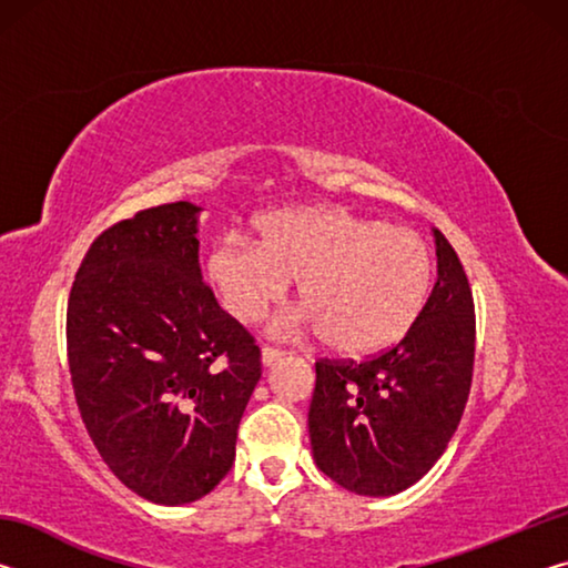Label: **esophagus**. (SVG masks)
I'll list each match as a JSON object with an SVG mask.
<instances>
[{
	"label": "esophagus",
	"mask_w": 568,
	"mask_h": 568,
	"mask_svg": "<svg viewBox=\"0 0 568 568\" xmlns=\"http://www.w3.org/2000/svg\"><path fill=\"white\" fill-rule=\"evenodd\" d=\"M283 358H285V351H281V348H273V345H263V348H261L263 365H273V363L283 361Z\"/></svg>",
	"instance_id": "esophagus-1"
}]
</instances>
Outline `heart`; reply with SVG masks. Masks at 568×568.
I'll return each mask as SVG.
<instances>
[{
	"mask_svg": "<svg viewBox=\"0 0 568 568\" xmlns=\"http://www.w3.org/2000/svg\"><path fill=\"white\" fill-rule=\"evenodd\" d=\"M215 240L207 281L225 311L253 323L297 281L301 321L338 355H373L418 321L434 283V253L406 227L338 207H291Z\"/></svg>",
	"mask_w": 568,
	"mask_h": 568,
	"instance_id": "obj_1",
	"label": "heart"
}]
</instances>
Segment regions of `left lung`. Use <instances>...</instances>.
I'll return each instance as SVG.
<instances>
[{"label":"left lung","mask_w":568,"mask_h":568,"mask_svg":"<svg viewBox=\"0 0 568 568\" xmlns=\"http://www.w3.org/2000/svg\"><path fill=\"white\" fill-rule=\"evenodd\" d=\"M438 281L403 338L365 361L315 363L307 410L315 464L361 496H393L428 474L464 416L476 353L474 293L434 227Z\"/></svg>","instance_id":"1"}]
</instances>
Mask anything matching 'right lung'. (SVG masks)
<instances>
[{
    "label": "right lung",
    "mask_w": 568,
    "mask_h": 568,
    "mask_svg": "<svg viewBox=\"0 0 568 568\" xmlns=\"http://www.w3.org/2000/svg\"><path fill=\"white\" fill-rule=\"evenodd\" d=\"M197 213L170 203L94 240L67 303V361L104 464L152 504L203 498L235 460L261 348L217 305L197 261Z\"/></svg>",
    "instance_id": "right-lung-1"
}]
</instances>
